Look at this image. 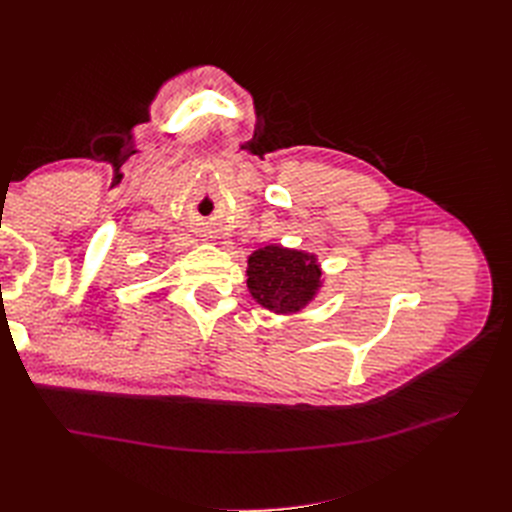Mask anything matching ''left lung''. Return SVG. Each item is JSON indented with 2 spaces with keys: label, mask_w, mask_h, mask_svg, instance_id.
<instances>
[{
  "label": "left lung",
  "mask_w": 512,
  "mask_h": 512,
  "mask_svg": "<svg viewBox=\"0 0 512 512\" xmlns=\"http://www.w3.org/2000/svg\"><path fill=\"white\" fill-rule=\"evenodd\" d=\"M320 265L314 254L265 245L247 258V288L252 297L275 314H294L316 297Z\"/></svg>",
  "instance_id": "obj_1"
}]
</instances>
